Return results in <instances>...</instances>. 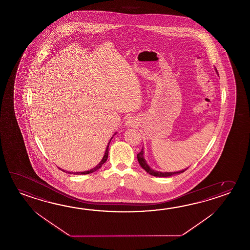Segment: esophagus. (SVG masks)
Masks as SVG:
<instances>
[{
	"mask_svg": "<svg viewBox=\"0 0 250 250\" xmlns=\"http://www.w3.org/2000/svg\"><path fill=\"white\" fill-rule=\"evenodd\" d=\"M125 125H127V126H135L136 125H137V122L135 121V119L133 118V117H130V118H128L127 121L125 123Z\"/></svg>",
	"mask_w": 250,
	"mask_h": 250,
	"instance_id": "obj_1",
	"label": "esophagus"
}]
</instances>
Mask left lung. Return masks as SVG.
Instances as JSON below:
<instances>
[{
  "instance_id": "8db88e82",
  "label": "left lung",
  "mask_w": 250,
  "mask_h": 250,
  "mask_svg": "<svg viewBox=\"0 0 250 250\" xmlns=\"http://www.w3.org/2000/svg\"><path fill=\"white\" fill-rule=\"evenodd\" d=\"M137 158L138 162L140 164V166H141L147 173L151 174V175H154V176H158V177H168V176H171V175H173V174L184 173V171L186 170V169H185V170H183V171L173 172V173H162V172H158V171H154V170L150 168L148 165H147V163H146V161H145V159H144V157H143V149L141 150V152L138 153Z\"/></svg>"
}]
</instances>
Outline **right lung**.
Masks as SVG:
<instances>
[{"mask_svg":"<svg viewBox=\"0 0 250 250\" xmlns=\"http://www.w3.org/2000/svg\"><path fill=\"white\" fill-rule=\"evenodd\" d=\"M108 147H109V143L107 144V148H106V151H105V155H104V157L102 158V161H101V163L98 165L97 167H95L94 168L91 169V170H89V171H86V172H76V173H70V172H66V173H74V174H88V173H92L93 172H95V171H97L98 169L101 168L102 167V165L105 163L106 161H107V156H108ZM63 172H65L64 170H62Z\"/></svg>","mask_w":250,"mask_h":250,"instance_id":"1","label":"right lung"}]
</instances>
